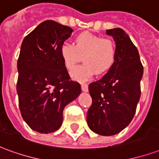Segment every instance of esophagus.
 <instances>
[{"mask_svg":"<svg viewBox=\"0 0 159 159\" xmlns=\"http://www.w3.org/2000/svg\"><path fill=\"white\" fill-rule=\"evenodd\" d=\"M81 87H82V90H83V92H88L89 87H88L87 84H85V83H82V84H81Z\"/></svg>","mask_w":159,"mask_h":159,"instance_id":"esophagus-1","label":"esophagus"}]
</instances>
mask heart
<instances>
[{
	"instance_id": "obj_1",
	"label": "heart",
	"mask_w": 159,
	"mask_h": 159,
	"mask_svg": "<svg viewBox=\"0 0 159 159\" xmlns=\"http://www.w3.org/2000/svg\"><path fill=\"white\" fill-rule=\"evenodd\" d=\"M60 56L67 69H73L83 56L82 66L76 67L70 76L76 81H86L94 73L102 74L110 69L116 58V45L112 40L102 38L89 32L76 36L75 43L65 42L59 48Z\"/></svg>"
}]
</instances>
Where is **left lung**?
Wrapping results in <instances>:
<instances>
[{
  "instance_id": "1",
  "label": "left lung",
  "mask_w": 159,
  "mask_h": 159,
  "mask_svg": "<svg viewBox=\"0 0 159 159\" xmlns=\"http://www.w3.org/2000/svg\"><path fill=\"white\" fill-rule=\"evenodd\" d=\"M116 44L113 65L100 80L89 86L92 105L87 123L95 134L110 136L124 129L133 119L140 97L143 66L136 47L123 30H107Z\"/></svg>"
}]
</instances>
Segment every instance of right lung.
Instances as JSON below:
<instances>
[{
    "label": "right lung",
    "mask_w": 159,
    "mask_h": 159,
    "mask_svg": "<svg viewBox=\"0 0 159 159\" xmlns=\"http://www.w3.org/2000/svg\"><path fill=\"white\" fill-rule=\"evenodd\" d=\"M73 30L46 20L23 40L18 59L17 93L22 117L42 134L59 129L64 108L81 93V85L70 80L59 48Z\"/></svg>",
    "instance_id": "right-lung-1"
}]
</instances>
